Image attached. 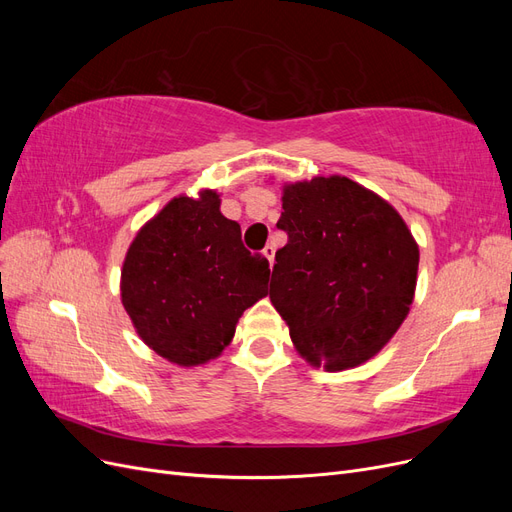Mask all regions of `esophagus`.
<instances>
[{"label": "esophagus", "mask_w": 512, "mask_h": 512, "mask_svg": "<svg viewBox=\"0 0 512 512\" xmlns=\"http://www.w3.org/2000/svg\"><path fill=\"white\" fill-rule=\"evenodd\" d=\"M275 250H277V247H275V243H269V245L265 247V250H262V252H265V256L269 258V262H271V265H273V262H275Z\"/></svg>", "instance_id": "1"}]
</instances>
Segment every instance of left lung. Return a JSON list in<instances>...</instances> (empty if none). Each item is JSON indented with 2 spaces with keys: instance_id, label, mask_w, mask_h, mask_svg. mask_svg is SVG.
<instances>
[{
  "instance_id": "left-lung-1",
  "label": "left lung",
  "mask_w": 512,
  "mask_h": 512,
  "mask_svg": "<svg viewBox=\"0 0 512 512\" xmlns=\"http://www.w3.org/2000/svg\"><path fill=\"white\" fill-rule=\"evenodd\" d=\"M269 299L307 363L342 371L378 354L406 320L418 245L384 198L348 177L284 185Z\"/></svg>"
}]
</instances>
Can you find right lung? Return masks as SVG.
Returning a JSON list of instances; mask_svg holds the SVG:
<instances>
[{"label": "right lung", "instance_id": "right-lung-1", "mask_svg": "<svg viewBox=\"0 0 512 512\" xmlns=\"http://www.w3.org/2000/svg\"><path fill=\"white\" fill-rule=\"evenodd\" d=\"M269 260L245 250L213 190L179 196L149 220L123 260L121 303L143 342L170 363L215 359L247 307L267 294Z\"/></svg>", "mask_w": 512, "mask_h": 512}]
</instances>
